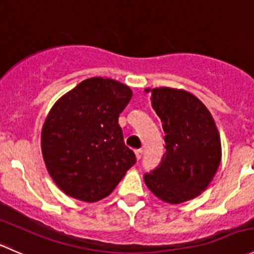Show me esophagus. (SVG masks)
I'll return each instance as SVG.
<instances>
[{
	"instance_id": "1",
	"label": "esophagus",
	"mask_w": 254,
	"mask_h": 254,
	"mask_svg": "<svg viewBox=\"0 0 254 254\" xmlns=\"http://www.w3.org/2000/svg\"><path fill=\"white\" fill-rule=\"evenodd\" d=\"M134 153H135V157H137V159L139 160L140 158H142L143 150H142V149H137V150H134Z\"/></svg>"
}]
</instances>
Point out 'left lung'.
<instances>
[{
    "label": "left lung",
    "mask_w": 254,
    "mask_h": 254,
    "mask_svg": "<svg viewBox=\"0 0 254 254\" xmlns=\"http://www.w3.org/2000/svg\"><path fill=\"white\" fill-rule=\"evenodd\" d=\"M163 124L165 153L144 183L157 197L180 204L199 196L221 162V140L211 114L194 95L183 90L147 89Z\"/></svg>",
    "instance_id": "1"
}]
</instances>
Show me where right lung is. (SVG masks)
Returning <instances> with one entry per match:
<instances>
[{
	"instance_id": "1",
	"label": "right lung",
	"mask_w": 254,
	"mask_h": 254,
	"mask_svg": "<svg viewBox=\"0 0 254 254\" xmlns=\"http://www.w3.org/2000/svg\"><path fill=\"white\" fill-rule=\"evenodd\" d=\"M130 97L127 85L91 77L50 110L42 130V153L50 177L66 195L99 201L135 164L119 125Z\"/></svg>"
}]
</instances>
